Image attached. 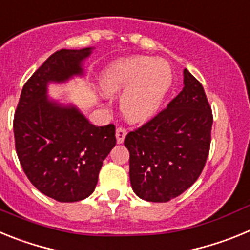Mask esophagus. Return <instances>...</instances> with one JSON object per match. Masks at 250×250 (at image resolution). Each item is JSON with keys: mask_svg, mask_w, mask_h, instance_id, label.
<instances>
[{"mask_svg": "<svg viewBox=\"0 0 250 250\" xmlns=\"http://www.w3.org/2000/svg\"><path fill=\"white\" fill-rule=\"evenodd\" d=\"M126 134H127V131L125 127L120 126L116 129V140H118L119 144H121V143H123L124 139H125V136H126Z\"/></svg>", "mask_w": 250, "mask_h": 250, "instance_id": "1", "label": "esophagus"}]
</instances>
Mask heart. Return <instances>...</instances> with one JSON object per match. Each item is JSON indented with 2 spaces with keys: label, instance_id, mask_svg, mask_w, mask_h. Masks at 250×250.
<instances>
[{
  "label": "heart",
  "instance_id": "1",
  "mask_svg": "<svg viewBox=\"0 0 250 250\" xmlns=\"http://www.w3.org/2000/svg\"><path fill=\"white\" fill-rule=\"evenodd\" d=\"M173 80L164 60L132 56L112 62L104 71L101 86L106 92L123 91L121 110L129 120L146 121L160 109Z\"/></svg>",
  "mask_w": 250,
  "mask_h": 250
}]
</instances>
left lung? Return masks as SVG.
<instances>
[{
  "label": "left lung",
  "mask_w": 250,
  "mask_h": 250,
  "mask_svg": "<svg viewBox=\"0 0 250 250\" xmlns=\"http://www.w3.org/2000/svg\"><path fill=\"white\" fill-rule=\"evenodd\" d=\"M213 112L203 85L184 70V89L124 144L130 152L132 190L154 203L174 199L191 187L207 163Z\"/></svg>",
  "instance_id": "left-lung-1"
}]
</instances>
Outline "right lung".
I'll return each instance as SVG.
<instances>
[{
    "instance_id": "right-lung-1",
    "label": "right lung",
    "mask_w": 250,
    "mask_h": 250,
    "mask_svg": "<svg viewBox=\"0 0 250 250\" xmlns=\"http://www.w3.org/2000/svg\"><path fill=\"white\" fill-rule=\"evenodd\" d=\"M91 48L56 51L26 81L13 118L15 147L32 185L57 202L83 200L98 184L103 161L116 144L115 125L95 126L75 107L46 98L48 81L83 72Z\"/></svg>"
}]
</instances>
